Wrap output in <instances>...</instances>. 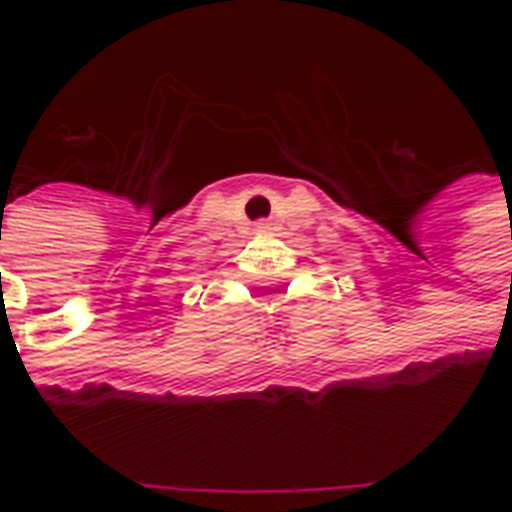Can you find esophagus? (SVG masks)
Segmentation results:
<instances>
[{"label":"esophagus","instance_id":"esophagus-1","mask_svg":"<svg viewBox=\"0 0 512 512\" xmlns=\"http://www.w3.org/2000/svg\"><path fill=\"white\" fill-rule=\"evenodd\" d=\"M257 230H271V219H263V222H257Z\"/></svg>","mask_w":512,"mask_h":512}]
</instances>
